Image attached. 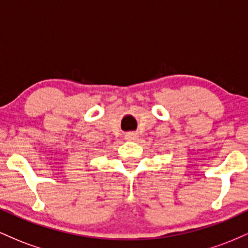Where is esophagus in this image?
Returning <instances> with one entry per match:
<instances>
[{
  "label": "esophagus",
  "instance_id": "esophagus-1",
  "mask_svg": "<svg viewBox=\"0 0 248 248\" xmlns=\"http://www.w3.org/2000/svg\"><path fill=\"white\" fill-rule=\"evenodd\" d=\"M136 138H138V136H136V133H133V132L127 133L126 136H124V139H126V140H128V141L136 140Z\"/></svg>",
  "mask_w": 248,
  "mask_h": 248
}]
</instances>
